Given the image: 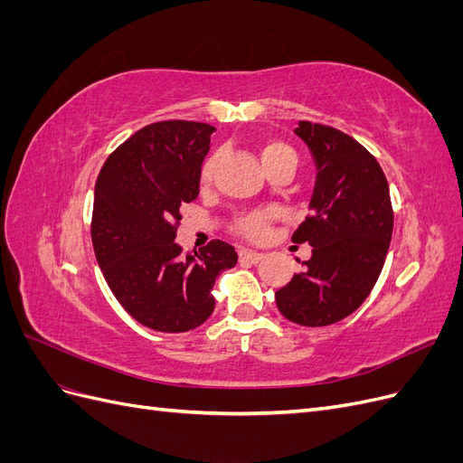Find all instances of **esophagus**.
<instances>
[{
  "mask_svg": "<svg viewBox=\"0 0 463 463\" xmlns=\"http://www.w3.org/2000/svg\"><path fill=\"white\" fill-rule=\"evenodd\" d=\"M240 260L257 264L259 260H262V253H257V250H250V249H241L240 250Z\"/></svg>",
  "mask_w": 463,
  "mask_h": 463,
  "instance_id": "34e87169",
  "label": "esophagus"
}]
</instances>
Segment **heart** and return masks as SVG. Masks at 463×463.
<instances>
[{
  "label": "heart",
  "instance_id": "b5f03b06",
  "mask_svg": "<svg viewBox=\"0 0 463 463\" xmlns=\"http://www.w3.org/2000/svg\"><path fill=\"white\" fill-rule=\"evenodd\" d=\"M218 162H220V154H210V156L203 162L201 172H199L201 187H208L210 184H213V177H214ZM260 162L264 165V170L270 174V172L278 170V167L288 165V164L296 165L298 156L288 143L278 141V138H272V141H266L260 146ZM272 218H274V214L270 213V210L250 213V214H245L235 222V230L240 232L241 235L249 237V240H262L266 232H269Z\"/></svg>",
  "mask_w": 463,
  "mask_h": 463
}]
</instances>
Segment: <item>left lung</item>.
Returning <instances> with one entry per match:
<instances>
[{
  "label": "left lung",
  "instance_id": "8db88e82",
  "mask_svg": "<svg viewBox=\"0 0 463 463\" xmlns=\"http://www.w3.org/2000/svg\"><path fill=\"white\" fill-rule=\"evenodd\" d=\"M296 135L313 154L317 181L311 214L291 241L309 243L313 255L276 291V305L296 325L328 326L352 315L374 288L394 213L381 164L354 137L311 121H299Z\"/></svg>",
  "mask_w": 463,
  "mask_h": 463
}]
</instances>
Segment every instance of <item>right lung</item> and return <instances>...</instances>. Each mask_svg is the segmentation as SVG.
Listing matches in <instances>:
<instances>
[{"label":"right lung","mask_w":463,"mask_h":463,"mask_svg":"<svg viewBox=\"0 0 463 463\" xmlns=\"http://www.w3.org/2000/svg\"><path fill=\"white\" fill-rule=\"evenodd\" d=\"M216 129L158 121L138 129L104 162L94 185L92 247L106 282L137 322L187 332L214 311L216 276L235 266L230 243L181 253L179 208L199 197V172Z\"/></svg>","instance_id":"add662e5"}]
</instances>
